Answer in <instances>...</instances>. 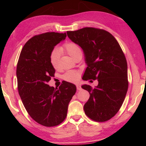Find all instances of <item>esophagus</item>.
<instances>
[{"instance_id":"34e87169","label":"esophagus","mask_w":146,"mask_h":146,"mask_svg":"<svg viewBox=\"0 0 146 146\" xmlns=\"http://www.w3.org/2000/svg\"><path fill=\"white\" fill-rule=\"evenodd\" d=\"M76 89H77V90H82V87H81L80 85L76 84Z\"/></svg>"}]
</instances>
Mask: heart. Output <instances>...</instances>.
<instances>
[{
    "label": "heart",
    "mask_w": 146,
    "mask_h": 146,
    "mask_svg": "<svg viewBox=\"0 0 146 146\" xmlns=\"http://www.w3.org/2000/svg\"><path fill=\"white\" fill-rule=\"evenodd\" d=\"M59 51L66 52L71 58H74L78 54L82 53V51L78 45L73 42H68L58 49V50H54L50 55V62L53 67L56 69L59 63ZM63 78L66 81L71 82H75L79 78V73L76 71H69L64 74Z\"/></svg>",
    "instance_id": "b5f03b06"
}]
</instances>
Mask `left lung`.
Returning <instances> with one entry per match:
<instances>
[{
	"label": "left lung",
	"instance_id": "8db88e82",
	"mask_svg": "<svg viewBox=\"0 0 146 146\" xmlns=\"http://www.w3.org/2000/svg\"><path fill=\"white\" fill-rule=\"evenodd\" d=\"M69 38L82 49L86 68L83 80L97 79L92 88L83 84L90 93L84 106L86 115L96 122H105L117 114L128 89L127 64L119 44L109 32L93 28L67 31Z\"/></svg>",
	"mask_w": 146,
	"mask_h": 146
}]
</instances>
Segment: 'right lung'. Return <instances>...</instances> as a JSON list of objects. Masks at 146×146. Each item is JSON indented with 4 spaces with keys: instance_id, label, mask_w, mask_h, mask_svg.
Listing matches in <instances>:
<instances>
[{
    "instance_id": "obj_1",
    "label": "right lung",
    "mask_w": 146,
    "mask_h": 146,
    "mask_svg": "<svg viewBox=\"0 0 146 146\" xmlns=\"http://www.w3.org/2000/svg\"><path fill=\"white\" fill-rule=\"evenodd\" d=\"M66 33L48 32L34 36L24 46L17 64L18 90L24 108L33 119L46 127L60 124L76 93L75 84L64 82L58 88L48 82L55 70L50 62L54 48Z\"/></svg>"
}]
</instances>
